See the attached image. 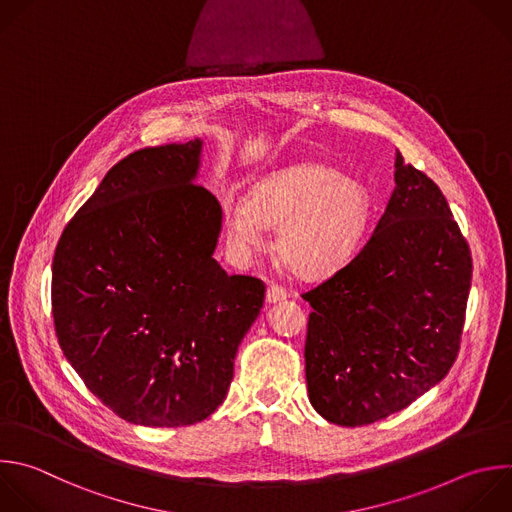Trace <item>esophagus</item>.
<instances>
[{
	"instance_id": "obj_1",
	"label": "esophagus",
	"mask_w": 512,
	"mask_h": 512,
	"mask_svg": "<svg viewBox=\"0 0 512 512\" xmlns=\"http://www.w3.org/2000/svg\"><path fill=\"white\" fill-rule=\"evenodd\" d=\"M265 299H267V303L283 301V299H287V291H285L283 287H279V285H269V287H267V295H265Z\"/></svg>"
}]
</instances>
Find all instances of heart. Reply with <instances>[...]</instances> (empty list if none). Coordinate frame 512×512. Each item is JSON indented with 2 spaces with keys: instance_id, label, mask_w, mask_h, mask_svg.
<instances>
[{
  "instance_id": "1",
  "label": "heart",
  "mask_w": 512,
  "mask_h": 512,
  "mask_svg": "<svg viewBox=\"0 0 512 512\" xmlns=\"http://www.w3.org/2000/svg\"><path fill=\"white\" fill-rule=\"evenodd\" d=\"M370 215L362 183L323 162H299L257 181L247 199L225 205L231 251L249 259L267 245L265 227L279 229L275 253L297 277L319 279L354 253Z\"/></svg>"
}]
</instances>
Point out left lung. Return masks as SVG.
I'll return each mask as SVG.
<instances>
[{
	"mask_svg": "<svg viewBox=\"0 0 512 512\" xmlns=\"http://www.w3.org/2000/svg\"><path fill=\"white\" fill-rule=\"evenodd\" d=\"M396 189L366 245L301 293L309 402L327 422L366 426L404 410L452 368L472 257L452 211L396 152Z\"/></svg>",
	"mask_w": 512,
	"mask_h": 512,
	"instance_id": "left-lung-1",
	"label": "left lung"
}]
</instances>
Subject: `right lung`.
I'll list each match as a JSON object with an SVG mask.
<instances>
[{"label": "right lung", "instance_id": "1", "mask_svg": "<svg viewBox=\"0 0 512 512\" xmlns=\"http://www.w3.org/2000/svg\"><path fill=\"white\" fill-rule=\"evenodd\" d=\"M199 138L114 164L66 225L52 263L58 344L122 420L177 428L225 400L265 283L213 253L223 211L195 185Z\"/></svg>", "mask_w": 512, "mask_h": 512}]
</instances>
